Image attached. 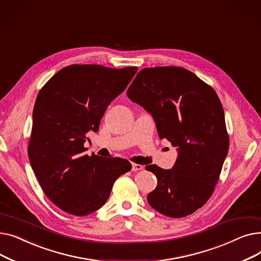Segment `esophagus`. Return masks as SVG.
I'll return each instance as SVG.
<instances>
[{"mask_svg":"<svg viewBox=\"0 0 261 261\" xmlns=\"http://www.w3.org/2000/svg\"><path fill=\"white\" fill-rule=\"evenodd\" d=\"M143 165H140V164H132V171H140L143 170Z\"/></svg>","mask_w":261,"mask_h":261,"instance_id":"34e87169","label":"esophagus"}]
</instances>
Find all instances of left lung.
Returning <instances> with one entry per match:
<instances>
[{
	"label": "left lung",
	"instance_id": "obj_1",
	"mask_svg": "<svg viewBox=\"0 0 261 261\" xmlns=\"http://www.w3.org/2000/svg\"><path fill=\"white\" fill-rule=\"evenodd\" d=\"M154 118L160 139L177 149L171 169L147 165L158 179L147 200L171 218H183L212 197L228 152L229 138L216 91L179 66L143 68L127 91Z\"/></svg>",
	"mask_w": 261,
	"mask_h": 261
}]
</instances>
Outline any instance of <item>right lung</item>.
Masks as SVG:
<instances>
[{
	"label": "right lung",
	"instance_id": "add662e5",
	"mask_svg": "<svg viewBox=\"0 0 261 261\" xmlns=\"http://www.w3.org/2000/svg\"><path fill=\"white\" fill-rule=\"evenodd\" d=\"M136 72V66L72 64L38 93L27 150L41 188L61 211L74 216L97 211L117 177L131 170L127 160L85 154L84 144Z\"/></svg>",
	"mask_w": 261,
	"mask_h": 261
}]
</instances>
